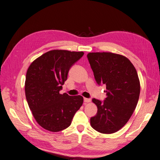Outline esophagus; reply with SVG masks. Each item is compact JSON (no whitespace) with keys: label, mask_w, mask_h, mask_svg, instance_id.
<instances>
[{"label":"esophagus","mask_w":160,"mask_h":160,"mask_svg":"<svg viewBox=\"0 0 160 160\" xmlns=\"http://www.w3.org/2000/svg\"><path fill=\"white\" fill-rule=\"evenodd\" d=\"M84 101L86 103H89V102H91V99H89V98H84Z\"/></svg>","instance_id":"esophagus-1"}]
</instances>
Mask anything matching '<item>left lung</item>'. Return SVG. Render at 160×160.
Listing matches in <instances>:
<instances>
[{
  "instance_id": "obj_1",
  "label": "left lung",
  "mask_w": 160,
  "mask_h": 160,
  "mask_svg": "<svg viewBox=\"0 0 160 160\" xmlns=\"http://www.w3.org/2000/svg\"><path fill=\"white\" fill-rule=\"evenodd\" d=\"M98 85L105 84L106 98H93L97 113L91 118L95 130L112 134L121 129L132 115L140 95V82L136 69L126 57L112 52L87 55Z\"/></svg>"
}]
</instances>
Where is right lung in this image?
<instances>
[{"mask_svg": "<svg viewBox=\"0 0 160 160\" xmlns=\"http://www.w3.org/2000/svg\"><path fill=\"white\" fill-rule=\"evenodd\" d=\"M83 52L52 50L39 57L28 68L25 82L26 97L38 124L51 132L70 126L76 112L83 103L80 95L59 93L69 69Z\"/></svg>", "mask_w": 160, "mask_h": 160, "instance_id": "add662e5", "label": "right lung"}]
</instances>
